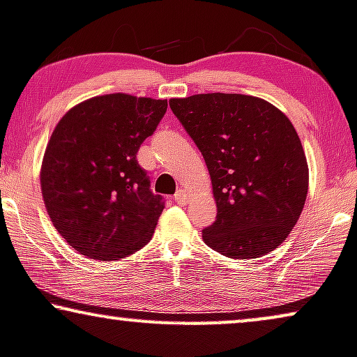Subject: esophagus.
Here are the masks:
<instances>
[{
    "mask_svg": "<svg viewBox=\"0 0 357 357\" xmlns=\"http://www.w3.org/2000/svg\"><path fill=\"white\" fill-rule=\"evenodd\" d=\"M174 202H176V204H179V205H185L189 202V197H188V194H185V190L184 189H179L176 194H174Z\"/></svg>",
    "mask_w": 357,
    "mask_h": 357,
    "instance_id": "esophagus-1",
    "label": "esophagus"
}]
</instances>
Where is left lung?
Masks as SVG:
<instances>
[{
    "instance_id": "1",
    "label": "left lung",
    "mask_w": 357,
    "mask_h": 357,
    "mask_svg": "<svg viewBox=\"0 0 357 357\" xmlns=\"http://www.w3.org/2000/svg\"><path fill=\"white\" fill-rule=\"evenodd\" d=\"M169 107L208 168L216 221L206 245L236 259L273 252L294 229L307 195L306 155L291 121L268 100L208 93Z\"/></svg>"
}]
</instances>
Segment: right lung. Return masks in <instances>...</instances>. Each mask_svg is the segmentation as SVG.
<instances>
[{"label": "right lung", "mask_w": 357, "mask_h": 357, "mask_svg": "<svg viewBox=\"0 0 357 357\" xmlns=\"http://www.w3.org/2000/svg\"><path fill=\"white\" fill-rule=\"evenodd\" d=\"M167 99L96 96L62 116L41 165V194L57 232L84 257L112 261L152 238L165 208L136 160Z\"/></svg>", "instance_id": "1"}]
</instances>
